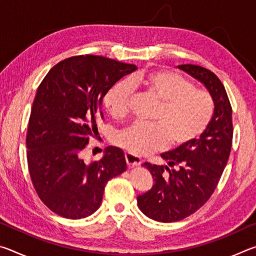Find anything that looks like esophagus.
Returning <instances> with one entry per match:
<instances>
[{"mask_svg": "<svg viewBox=\"0 0 256 256\" xmlns=\"http://www.w3.org/2000/svg\"><path fill=\"white\" fill-rule=\"evenodd\" d=\"M125 160H126V164L128 166L131 168V167H138L141 164V159L136 157V156H133L131 154L126 152L125 154Z\"/></svg>", "mask_w": 256, "mask_h": 256, "instance_id": "34e87169", "label": "esophagus"}]
</instances>
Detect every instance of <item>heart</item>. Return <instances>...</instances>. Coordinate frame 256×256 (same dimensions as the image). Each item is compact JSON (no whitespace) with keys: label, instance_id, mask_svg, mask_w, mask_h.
<instances>
[{"label":"heart","instance_id":"heart-1","mask_svg":"<svg viewBox=\"0 0 256 256\" xmlns=\"http://www.w3.org/2000/svg\"><path fill=\"white\" fill-rule=\"evenodd\" d=\"M132 88H141L159 102L154 124H133L115 138V144L133 156H144L162 150L184 146L206 131L214 115V102L206 90L180 73L156 70L136 73L128 81H120L108 90L104 105L115 118L128 115Z\"/></svg>","mask_w":256,"mask_h":256}]
</instances>
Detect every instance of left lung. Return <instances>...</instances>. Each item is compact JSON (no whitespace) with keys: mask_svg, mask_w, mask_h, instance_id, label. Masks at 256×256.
Wrapping results in <instances>:
<instances>
[{"mask_svg":"<svg viewBox=\"0 0 256 256\" xmlns=\"http://www.w3.org/2000/svg\"><path fill=\"white\" fill-rule=\"evenodd\" d=\"M177 68L206 86L214 110L200 138L162 154L167 164H144L154 184L136 198L138 206L146 216L160 222H180L209 200L227 164L232 141V106L222 81L202 66Z\"/></svg>","mask_w":256,"mask_h":256,"instance_id":"8db88e82","label":"left lung"}]
</instances>
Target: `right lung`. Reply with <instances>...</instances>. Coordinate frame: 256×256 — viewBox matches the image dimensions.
Segmentation results:
<instances>
[{"mask_svg":"<svg viewBox=\"0 0 256 256\" xmlns=\"http://www.w3.org/2000/svg\"><path fill=\"white\" fill-rule=\"evenodd\" d=\"M136 68L102 56H73L52 68L38 86L27 133L28 167L38 196L56 214H92L107 182L126 170L118 146H107L92 164L81 154L104 120L102 98Z\"/></svg>","mask_w":256,"mask_h":256,"instance_id":"add662e5","label":"right lung"}]
</instances>
